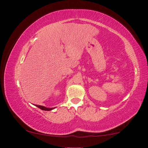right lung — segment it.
Instances as JSON below:
<instances>
[{
	"mask_svg": "<svg viewBox=\"0 0 148 148\" xmlns=\"http://www.w3.org/2000/svg\"><path fill=\"white\" fill-rule=\"evenodd\" d=\"M35 106L39 108L40 109H41L42 110H45V111H50V110H52L55 108H46L43 106H40V105H35Z\"/></svg>",
	"mask_w": 148,
	"mask_h": 148,
	"instance_id": "add662e5",
	"label": "right lung"
}]
</instances>
